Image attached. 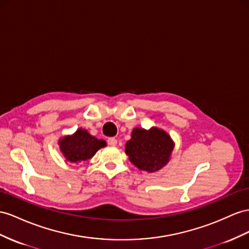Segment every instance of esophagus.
Listing matches in <instances>:
<instances>
[{
  "mask_svg": "<svg viewBox=\"0 0 249 249\" xmlns=\"http://www.w3.org/2000/svg\"><path fill=\"white\" fill-rule=\"evenodd\" d=\"M107 142H108V144H109L110 146H116V145L118 144L117 139H114V138H110V139H108V140H107Z\"/></svg>",
  "mask_w": 249,
  "mask_h": 249,
  "instance_id": "1",
  "label": "esophagus"
}]
</instances>
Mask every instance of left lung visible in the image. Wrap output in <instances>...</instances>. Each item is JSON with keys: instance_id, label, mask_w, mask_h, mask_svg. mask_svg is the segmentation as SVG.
Segmentation results:
<instances>
[{"instance_id": "left-lung-1", "label": "left lung", "mask_w": 249, "mask_h": 249, "mask_svg": "<svg viewBox=\"0 0 249 249\" xmlns=\"http://www.w3.org/2000/svg\"><path fill=\"white\" fill-rule=\"evenodd\" d=\"M173 149L174 143L170 137L159 128H135L125 147L130 162L147 173H154L165 166Z\"/></svg>"}]
</instances>
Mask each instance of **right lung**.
<instances>
[{
    "label": "right lung",
    "instance_id": "add662e5",
    "mask_svg": "<svg viewBox=\"0 0 249 249\" xmlns=\"http://www.w3.org/2000/svg\"><path fill=\"white\" fill-rule=\"evenodd\" d=\"M59 145L64 157L68 161L76 163L92 158L100 148L106 146V143L90 136L84 129H78L74 135L62 139Z\"/></svg>",
    "mask_w": 249,
    "mask_h": 249
}]
</instances>
